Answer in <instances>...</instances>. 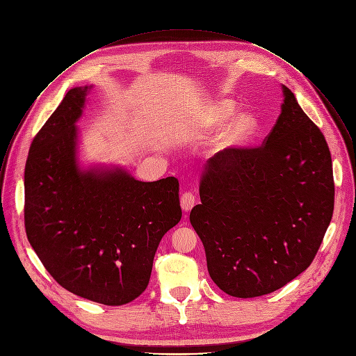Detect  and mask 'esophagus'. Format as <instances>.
Masks as SVG:
<instances>
[{"label": "esophagus", "instance_id": "obj_1", "mask_svg": "<svg viewBox=\"0 0 356 356\" xmlns=\"http://www.w3.org/2000/svg\"><path fill=\"white\" fill-rule=\"evenodd\" d=\"M196 203V196L192 191H186L182 193L181 196V206H182V210L185 211H189Z\"/></svg>", "mask_w": 356, "mask_h": 356}]
</instances>
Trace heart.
<instances>
[{
    "mask_svg": "<svg viewBox=\"0 0 356 356\" xmlns=\"http://www.w3.org/2000/svg\"><path fill=\"white\" fill-rule=\"evenodd\" d=\"M233 113H234L233 104L227 101H219L210 108L206 123L209 126H219L225 123L227 119H230ZM255 129H257V123L251 115L241 113L236 116L230 123L225 126V129L218 136V140H216L218 150H230V149H237L245 145L247 141L252 137Z\"/></svg>",
    "mask_w": 356,
    "mask_h": 356,
    "instance_id": "1",
    "label": "heart"
}]
</instances>
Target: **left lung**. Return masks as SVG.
Here are the masks:
<instances>
[{
    "mask_svg": "<svg viewBox=\"0 0 356 356\" xmlns=\"http://www.w3.org/2000/svg\"><path fill=\"white\" fill-rule=\"evenodd\" d=\"M282 112L264 143L213 156L191 225L211 280L227 295L283 288L313 262L334 211L332 161L324 134L283 86Z\"/></svg>",
    "mask_w": 356,
    "mask_h": 356,
    "instance_id": "1",
    "label": "left lung"
}]
</instances>
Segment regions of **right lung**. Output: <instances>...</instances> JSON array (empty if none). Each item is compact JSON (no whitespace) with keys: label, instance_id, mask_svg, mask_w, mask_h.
I'll return each mask as SVG.
<instances>
[{"label":"right lung","instance_id":"1","mask_svg":"<svg viewBox=\"0 0 356 356\" xmlns=\"http://www.w3.org/2000/svg\"><path fill=\"white\" fill-rule=\"evenodd\" d=\"M86 88L70 90L35 136L25 165L26 237L60 286L106 306L149 285L163 236L179 223V182H141L115 171L81 172L76 122Z\"/></svg>","mask_w":356,"mask_h":356}]
</instances>
